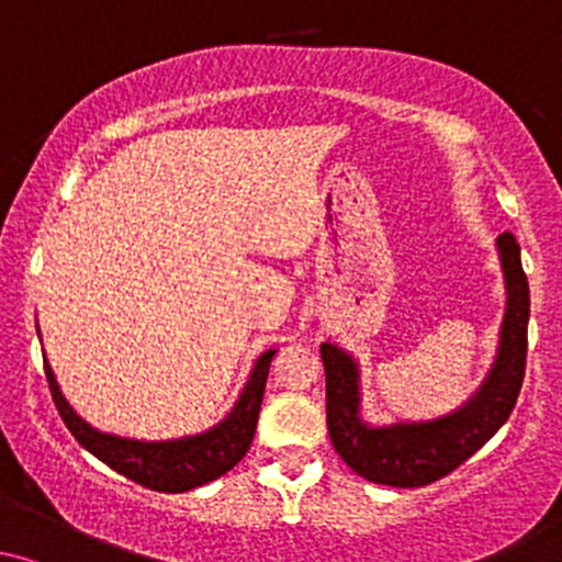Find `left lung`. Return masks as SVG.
I'll use <instances>...</instances> for the list:
<instances>
[{
	"instance_id": "left-lung-1",
	"label": "left lung",
	"mask_w": 562,
	"mask_h": 562,
	"mask_svg": "<svg viewBox=\"0 0 562 562\" xmlns=\"http://www.w3.org/2000/svg\"><path fill=\"white\" fill-rule=\"evenodd\" d=\"M506 281V314L487 379L462 406L436 419L370 425L362 419L360 366L349 351L322 344L327 375V430L335 452L362 479L390 487H425L476 454L517 403L528 357L530 289L512 233L495 240Z\"/></svg>"
}]
</instances>
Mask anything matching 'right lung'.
<instances>
[{"label": "right lung", "mask_w": 562, "mask_h": 562, "mask_svg": "<svg viewBox=\"0 0 562 562\" xmlns=\"http://www.w3.org/2000/svg\"><path fill=\"white\" fill-rule=\"evenodd\" d=\"M273 357L276 349H270L254 362V370L248 375L246 386H243L240 397L218 425H213L205 432H196V436L172 438V441H135V438L100 432L75 414L67 397L61 395L48 362H45V379H48L50 395H54V403L59 408V416L65 419L67 430L72 432L75 441L86 452H91L97 460L119 471L121 476L132 479V482L143 484L148 490H156V493H187V490L202 487V484L224 476L229 468H235L246 457L254 441V430H257L259 408H262L265 384H268Z\"/></svg>", "instance_id": "1"}]
</instances>
